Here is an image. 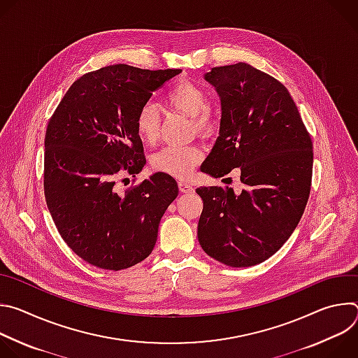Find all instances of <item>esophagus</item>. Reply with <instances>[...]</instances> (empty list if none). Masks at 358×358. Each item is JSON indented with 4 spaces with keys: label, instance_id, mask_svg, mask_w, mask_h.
<instances>
[{
    "label": "esophagus",
    "instance_id": "obj_1",
    "mask_svg": "<svg viewBox=\"0 0 358 358\" xmlns=\"http://www.w3.org/2000/svg\"><path fill=\"white\" fill-rule=\"evenodd\" d=\"M178 188H180L181 192H192L194 191L192 185L187 181H178Z\"/></svg>",
    "mask_w": 358,
    "mask_h": 358
}]
</instances>
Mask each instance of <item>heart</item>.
Masks as SVG:
<instances>
[{
	"mask_svg": "<svg viewBox=\"0 0 358 358\" xmlns=\"http://www.w3.org/2000/svg\"><path fill=\"white\" fill-rule=\"evenodd\" d=\"M167 110L189 117L192 131L199 136H208L217 126V117L210 108V97L201 85L182 79L169 87L163 97ZM134 129L143 143H156L160 136V117L151 105L138 109L134 119ZM202 151L196 147L170 145L159 151L151 159V166L160 173L170 174L177 178H188L199 160Z\"/></svg>",
	"mask_w": 358,
	"mask_h": 358,
	"instance_id": "obj_1",
	"label": "heart"
}]
</instances>
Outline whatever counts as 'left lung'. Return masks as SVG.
I'll return each instance as SVG.
<instances>
[{"mask_svg": "<svg viewBox=\"0 0 358 358\" xmlns=\"http://www.w3.org/2000/svg\"><path fill=\"white\" fill-rule=\"evenodd\" d=\"M221 97L220 137L201 170L224 177L241 171L242 191L199 187L203 208L198 241L215 261L246 268L276 253L308 203L313 144L287 89L239 62L206 75Z\"/></svg>", "mask_w": 358, "mask_h": 358, "instance_id": "1", "label": "left lung"}]
</instances>
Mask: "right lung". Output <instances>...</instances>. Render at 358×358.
I'll return each instance as SVG.
<instances>
[{
	"mask_svg": "<svg viewBox=\"0 0 358 358\" xmlns=\"http://www.w3.org/2000/svg\"><path fill=\"white\" fill-rule=\"evenodd\" d=\"M181 69L148 71L124 64L85 73L68 89L45 133L43 192L66 245L108 271L144 261L159 224L178 195L176 180L157 173L123 194L116 188L145 164L134 119L152 92Z\"/></svg>",
	"mask_w": 358,
	"mask_h": 358,
	"instance_id": "1",
	"label": "right lung"
}]
</instances>
